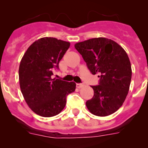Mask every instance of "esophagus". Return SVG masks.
Masks as SVG:
<instances>
[{
	"label": "esophagus",
	"instance_id": "esophagus-1",
	"mask_svg": "<svg viewBox=\"0 0 148 148\" xmlns=\"http://www.w3.org/2000/svg\"><path fill=\"white\" fill-rule=\"evenodd\" d=\"M83 86H84V84H77V88H81V87H82Z\"/></svg>",
	"mask_w": 148,
	"mask_h": 148
}]
</instances>
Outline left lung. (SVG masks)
<instances>
[{"label":"left lung","mask_w":148,"mask_h":148,"mask_svg":"<svg viewBox=\"0 0 148 148\" xmlns=\"http://www.w3.org/2000/svg\"><path fill=\"white\" fill-rule=\"evenodd\" d=\"M74 47L92 74L100 78L99 85L92 86L94 96L86 101V107L99 117L113 114L125 102L131 82L132 69L126 51L115 41L103 37L77 43Z\"/></svg>","instance_id":"8db88e82"}]
</instances>
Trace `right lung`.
Listing matches in <instances>:
<instances>
[{
    "label": "right lung",
    "mask_w": 148,
    "mask_h": 148,
    "mask_svg": "<svg viewBox=\"0 0 148 148\" xmlns=\"http://www.w3.org/2000/svg\"><path fill=\"white\" fill-rule=\"evenodd\" d=\"M70 46V43L44 37L34 41L25 52L19 66L21 91L28 107L44 117L59 114L64 108L66 96L74 92V82L51 79L53 69Z\"/></svg>",
    "instance_id": "add662e5"
}]
</instances>
